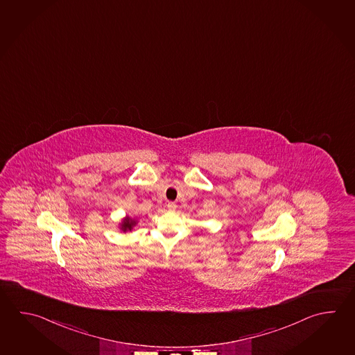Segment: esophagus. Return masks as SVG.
<instances>
[{
  "label": "esophagus",
  "instance_id": "1",
  "mask_svg": "<svg viewBox=\"0 0 355 355\" xmlns=\"http://www.w3.org/2000/svg\"><path fill=\"white\" fill-rule=\"evenodd\" d=\"M166 207H168V210L174 211L177 209V205L174 202H168L166 203Z\"/></svg>",
  "mask_w": 355,
  "mask_h": 355
}]
</instances>
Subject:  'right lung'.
<instances>
[{
    "instance_id": "right-lung-1",
    "label": "right lung",
    "mask_w": 355,
    "mask_h": 355,
    "mask_svg": "<svg viewBox=\"0 0 355 355\" xmlns=\"http://www.w3.org/2000/svg\"><path fill=\"white\" fill-rule=\"evenodd\" d=\"M137 224H138L137 218H131L130 216H125L123 218V221L119 224L120 225V226H119V229L123 232H131V230H132V227H134Z\"/></svg>"
}]
</instances>
